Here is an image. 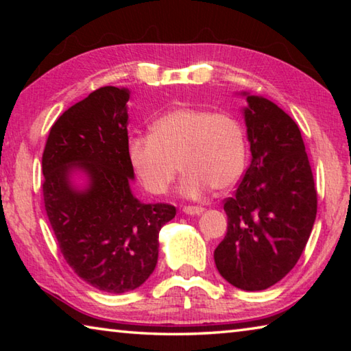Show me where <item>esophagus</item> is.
I'll list each match as a JSON object with an SVG mask.
<instances>
[{
	"mask_svg": "<svg viewBox=\"0 0 351 351\" xmlns=\"http://www.w3.org/2000/svg\"><path fill=\"white\" fill-rule=\"evenodd\" d=\"M182 212L187 213V215H199V213L204 212V209L199 206H186L182 209Z\"/></svg>",
	"mask_w": 351,
	"mask_h": 351,
	"instance_id": "34e87169",
	"label": "esophagus"
}]
</instances>
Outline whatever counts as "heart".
Instances as JSON below:
<instances>
[{
	"instance_id": "1",
	"label": "heart",
	"mask_w": 351,
	"mask_h": 351,
	"mask_svg": "<svg viewBox=\"0 0 351 351\" xmlns=\"http://www.w3.org/2000/svg\"><path fill=\"white\" fill-rule=\"evenodd\" d=\"M127 153L136 176L153 195L169 192L180 164V193L195 199L210 187L224 192L240 180L246 134L229 112L178 106L153 122L152 136L130 139Z\"/></svg>"
}]
</instances>
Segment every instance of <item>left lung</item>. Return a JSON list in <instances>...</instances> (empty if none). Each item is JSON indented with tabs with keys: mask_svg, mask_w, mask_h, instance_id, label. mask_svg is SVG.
Listing matches in <instances>:
<instances>
[{
	"mask_svg": "<svg viewBox=\"0 0 351 351\" xmlns=\"http://www.w3.org/2000/svg\"><path fill=\"white\" fill-rule=\"evenodd\" d=\"M251 164L224 201L228 234L213 252L224 280L243 291L272 287L310 239L317 193L297 123L271 100L240 93Z\"/></svg>",
	"mask_w": 351,
	"mask_h": 351,
	"instance_id": "1",
	"label": "left lung"
}]
</instances>
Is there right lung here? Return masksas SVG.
<instances>
[{
	"instance_id": "right-lung-1",
	"label": "right lung",
	"mask_w": 351,
	"mask_h": 351,
	"mask_svg": "<svg viewBox=\"0 0 351 351\" xmlns=\"http://www.w3.org/2000/svg\"><path fill=\"white\" fill-rule=\"evenodd\" d=\"M128 100V88L91 93L57 119L43 153L45 207L58 247L82 280L112 294L152 276L159 230L176 215L175 206L134 197Z\"/></svg>"
}]
</instances>
